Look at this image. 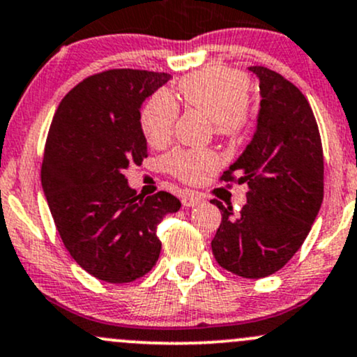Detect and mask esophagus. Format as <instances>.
Masks as SVG:
<instances>
[{"mask_svg": "<svg viewBox=\"0 0 357 357\" xmlns=\"http://www.w3.org/2000/svg\"><path fill=\"white\" fill-rule=\"evenodd\" d=\"M203 202H205V198L198 193H185L181 198L183 206H186V208H193V206H198Z\"/></svg>", "mask_w": 357, "mask_h": 357, "instance_id": "obj_1", "label": "esophagus"}]
</instances>
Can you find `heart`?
I'll return each mask as SVG.
<instances>
[{"label": "heart", "mask_w": 357, "mask_h": 357, "mask_svg": "<svg viewBox=\"0 0 357 357\" xmlns=\"http://www.w3.org/2000/svg\"><path fill=\"white\" fill-rule=\"evenodd\" d=\"M249 77L244 73L223 66H213L183 77L178 93L188 107L210 116L213 130L227 139L244 134L250 121ZM178 119V105L167 93H155L140 115V123L152 146H166ZM167 169L185 183H197L206 172L217 169L220 158L210 149H178L166 159Z\"/></svg>", "instance_id": "heart-1"}]
</instances>
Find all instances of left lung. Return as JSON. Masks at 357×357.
<instances>
[{
    "label": "left lung",
    "mask_w": 357,
    "mask_h": 357,
    "mask_svg": "<svg viewBox=\"0 0 357 357\" xmlns=\"http://www.w3.org/2000/svg\"><path fill=\"white\" fill-rule=\"evenodd\" d=\"M249 70L259 79L257 127L220 178L248 183V203L236 217L213 199L222 223L211 250L223 269L257 280L280 271L310 232L324 199V152L303 93L271 69Z\"/></svg>",
    "instance_id": "left-lung-1"
}]
</instances>
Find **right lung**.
I'll return each mask as SVG.
<instances>
[{"label":"right lung","mask_w":357,"mask_h":357,"mask_svg":"<svg viewBox=\"0 0 357 357\" xmlns=\"http://www.w3.org/2000/svg\"><path fill=\"white\" fill-rule=\"evenodd\" d=\"M167 73L109 69L62 98L47 135L42 188L66 249L91 276L130 283L159 259L158 225L181 202L140 197L125 169L147 158L140 107Z\"/></svg>","instance_id":"obj_1"}]
</instances>
